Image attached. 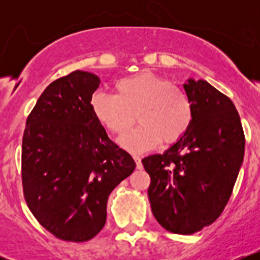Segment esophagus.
Masks as SVG:
<instances>
[{"mask_svg": "<svg viewBox=\"0 0 260 260\" xmlns=\"http://www.w3.org/2000/svg\"><path fill=\"white\" fill-rule=\"evenodd\" d=\"M133 159H134V161H136V164H137V169L142 170V169H143L142 159H140L139 155H133Z\"/></svg>", "mask_w": 260, "mask_h": 260, "instance_id": "34e87169", "label": "esophagus"}]
</instances>
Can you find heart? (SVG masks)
<instances>
[{
	"instance_id": "heart-1",
	"label": "heart",
	"mask_w": 260,
	"mask_h": 260,
	"mask_svg": "<svg viewBox=\"0 0 260 260\" xmlns=\"http://www.w3.org/2000/svg\"><path fill=\"white\" fill-rule=\"evenodd\" d=\"M115 95L95 92L90 107L94 117L109 132L124 136L138 117L139 126L121 140L131 153H144L165 142L174 144L189 129L192 104L169 79L153 72H139L116 82Z\"/></svg>"
}]
</instances>
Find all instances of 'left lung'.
I'll use <instances>...</instances> for the list:
<instances>
[{
  "mask_svg": "<svg viewBox=\"0 0 260 260\" xmlns=\"http://www.w3.org/2000/svg\"><path fill=\"white\" fill-rule=\"evenodd\" d=\"M192 104L189 129L164 154L142 160L150 176L155 219L172 234L211 225L228 204L243 161L244 133L230 98L205 80L183 84Z\"/></svg>",
  "mask_w": 260,
  "mask_h": 260,
  "instance_id": "left-lung-1",
  "label": "left lung"
}]
</instances>
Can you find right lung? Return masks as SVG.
<instances>
[{"mask_svg": "<svg viewBox=\"0 0 260 260\" xmlns=\"http://www.w3.org/2000/svg\"><path fill=\"white\" fill-rule=\"evenodd\" d=\"M99 84V77L84 71L56 79L29 113L23 134L26 204L44 229L67 242L99 234L110 193L136 169L92 115Z\"/></svg>", "mask_w": 260, "mask_h": 260, "instance_id": "1", "label": "right lung"}]
</instances>
